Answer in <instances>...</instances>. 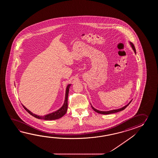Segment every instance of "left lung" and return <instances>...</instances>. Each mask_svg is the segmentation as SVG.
Returning <instances> with one entry per match:
<instances>
[{
  "mask_svg": "<svg viewBox=\"0 0 158 158\" xmlns=\"http://www.w3.org/2000/svg\"><path fill=\"white\" fill-rule=\"evenodd\" d=\"M130 44H131V47H132V48L133 49V50H134V52L135 53H136V51H135V47H134V44H132L131 42H130ZM131 101L128 103L127 105H126V106H125L124 107H123L121 108H119V109H118V110H111V111H99V110H98L97 109H95V108H94L92 106H91V107L93 109V110L94 111H95L96 112H97L98 114H114V113H116V112H119V111H123V110H124L125 108H126L128 106L129 104H130L131 103Z\"/></svg>",
  "mask_w": 158,
  "mask_h": 158,
  "instance_id": "left-lung-1",
  "label": "left lung"
}]
</instances>
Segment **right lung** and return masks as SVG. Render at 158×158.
I'll use <instances>...</instances> for the list:
<instances>
[{"mask_svg":"<svg viewBox=\"0 0 158 158\" xmlns=\"http://www.w3.org/2000/svg\"><path fill=\"white\" fill-rule=\"evenodd\" d=\"M71 86V84L68 85L66 89V93H65V101H64V104L58 110L56 111L52 112L51 114H46L45 116H38L37 114H34L31 112H30L29 110H27V108L25 107L23 105V107L26 111L31 114V116H34V118H39V119H44L45 120H56V119H58L60 118L63 117L64 114H66L67 111L68 109V93H69V87Z\"/></svg>","mask_w":158,"mask_h":158,"instance_id":"obj_1","label":"right lung"}]
</instances>
